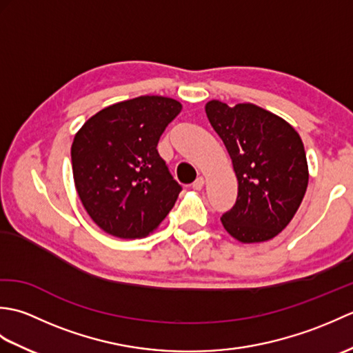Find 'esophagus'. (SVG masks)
Returning a JSON list of instances; mask_svg holds the SVG:
<instances>
[{
    "mask_svg": "<svg viewBox=\"0 0 353 353\" xmlns=\"http://www.w3.org/2000/svg\"><path fill=\"white\" fill-rule=\"evenodd\" d=\"M203 185H205V179L203 177H197L196 181H194V183H192V190L200 191L201 188H203Z\"/></svg>",
    "mask_w": 353,
    "mask_h": 353,
    "instance_id": "1",
    "label": "esophagus"
}]
</instances>
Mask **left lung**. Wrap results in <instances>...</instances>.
<instances>
[{
	"mask_svg": "<svg viewBox=\"0 0 353 353\" xmlns=\"http://www.w3.org/2000/svg\"><path fill=\"white\" fill-rule=\"evenodd\" d=\"M206 115L226 145L238 181L224 229L241 243H262L288 226L308 186L303 142L292 127L252 103L230 108L212 100Z\"/></svg>",
	"mask_w": 353,
	"mask_h": 353,
	"instance_id": "1",
	"label": "left lung"
}]
</instances>
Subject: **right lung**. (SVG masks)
Instances as JSON below:
<instances>
[{"label":"right lung","instance_id":"right-lung-1","mask_svg":"<svg viewBox=\"0 0 353 353\" xmlns=\"http://www.w3.org/2000/svg\"><path fill=\"white\" fill-rule=\"evenodd\" d=\"M182 104L142 95L91 117L71 147L76 190L86 212L106 234L147 236L182 191L157 153V142Z\"/></svg>","mask_w":353,"mask_h":353}]
</instances>
